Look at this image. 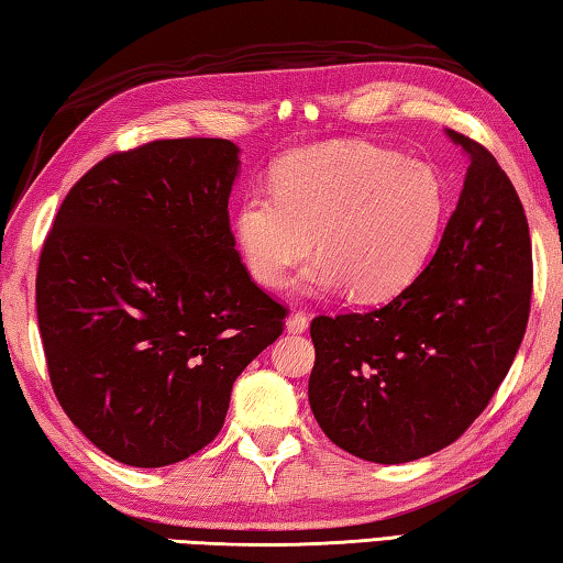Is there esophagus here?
I'll list each match as a JSON object with an SVG mask.
<instances>
[{
    "label": "esophagus",
    "instance_id": "obj_1",
    "mask_svg": "<svg viewBox=\"0 0 563 563\" xmlns=\"http://www.w3.org/2000/svg\"><path fill=\"white\" fill-rule=\"evenodd\" d=\"M285 330H288L290 335H300V332L308 330V318H305L302 312H292V316L285 320Z\"/></svg>",
    "mask_w": 563,
    "mask_h": 563
}]
</instances>
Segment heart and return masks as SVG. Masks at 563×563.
<instances>
[{"instance_id":"1","label":"heart","mask_w":563,"mask_h":563,"mask_svg":"<svg viewBox=\"0 0 563 563\" xmlns=\"http://www.w3.org/2000/svg\"><path fill=\"white\" fill-rule=\"evenodd\" d=\"M444 208L442 178L424 161L332 141L285 156L273 170V194L247 190L233 238L263 288H280L316 245L320 258L300 275V292L350 288L360 300H385L422 273Z\"/></svg>"}]
</instances>
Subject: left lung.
I'll list each match as a JSON object with an SVG mask.
<instances>
[{
  "label": "left lung",
  "mask_w": 563,
  "mask_h": 563,
  "mask_svg": "<svg viewBox=\"0 0 563 563\" xmlns=\"http://www.w3.org/2000/svg\"><path fill=\"white\" fill-rule=\"evenodd\" d=\"M444 131L470 166L432 261L383 308L310 325L312 415L340 450L377 464L460 440L507 377L529 320L531 241L517 190L487 148Z\"/></svg>",
  "instance_id": "left-lung-1"
}]
</instances>
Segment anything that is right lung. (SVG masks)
<instances>
[{
    "label": "right lung",
    "mask_w": 563,
    "mask_h": 563,
    "mask_svg": "<svg viewBox=\"0 0 563 563\" xmlns=\"http://www.w3.org/2000/svg\"><path fill=\"white\" fill-rule=\"evenodd\" d=\"M241 148L170 139L93 166L56 213L36 273L52 387L91 444L176 464L225 422L235 377L283 332L228 221Z\"/></svg>",
    "instance_id": "obj_1"
}]
</instances>
